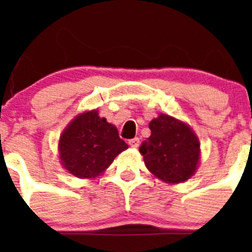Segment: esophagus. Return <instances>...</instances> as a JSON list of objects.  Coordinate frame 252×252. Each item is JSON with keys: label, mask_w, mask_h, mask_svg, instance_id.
Returning a JSON list of instances; mask_svg holds the SVG:
<instances>
[{"label": "esophagus", "mask_w": 252, "mask_h": 252, "mask_svg": "<svg viewBox=\"0 0 252 252\" xmlns=\"http://www.w3.org/2000/svg\"><path fill=\"white\" fill-rule=\"evenodd\" d=\"M139 144H140V140L137 139V137H135V139H131L130 141H128V145H130L132 149L139 148Z\"/></svg>", "instance_id": "34e87169"}]
</instances>
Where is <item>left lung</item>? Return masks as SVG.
<instances>
[{
    "mask_svg": "<svg viewBox=\"0 0 252 252\" xmlns=\"http://www.w3.org/2000/svg\"><path fill=\"white\" fill-rule=\"evenodd\" d=\"M151 135L140 148L151 174L168 184H179L193 177L201 160V142L187 122L160 113L149 124Z\"/></svg>",
    "mask_w": 252,
    "mask_h": 252,
    "instance_id": "1",
    "label": "left lung"
}]
</instances>
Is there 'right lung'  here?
Listing matches in <instances>:
<instances>
[{"mask_svg":"<svg viewBox=\"0 0 252 252\" xmlns=\"http://www.w3.org/2000/svg\"><path fill=\"white\" fill-rule=\"evenodd\" d=\"M128 149L115 125L99 117L98 110L79 112L60 133L59 162L79 179L101 177L115 158Z\"/></svg>","mask_w":252,"mask_h":252,"instance_id":"1","label":"right lung"}]
</instances>
